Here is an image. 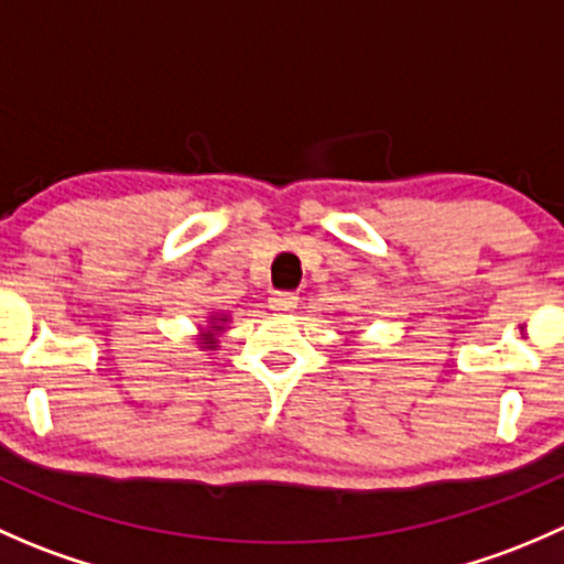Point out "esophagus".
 <instances>
[{
  "instance_id": "obj_1",
  "label": "esophagus",
  "mask_w": 564,
  "mask_h": 564,
  "mask_svg": "<svg viewBox=\"0 0 564 564\" xmlns=\"http://www.w3.org/2000/svg\"><path fill=\"white\" fill-rule=\"evenodd\" d=\"M270 308L278 314H289V311L297 308V294L294 292H275L270 297Z\"/></svg>"
}]
</instances>
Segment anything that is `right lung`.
Masks as SVG:
<instances>
[{
  "mask_svg": "<svg viewBox=\"0 0 564 564\" xmlns=\"http://www.w3.org/2000/svg\"><path fill=\"white\" fill-rule=\"evenodd\" d=\"M218 321L224 324V322H229V318H218ZM220 329H224V327H220V325L215 322V318H213V327H209L207 329V333H204L202 335V349H215V344H218V338H215V333H220Z\"/></svg>",
  "mask_w": 564,
  "mask_h": 564,
  "instance_id": "right-lung-1",
  "label": "right lung"
}]
</instances>
